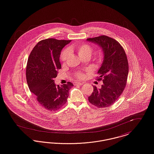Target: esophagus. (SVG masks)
Segmentation results:
<instances>
[{
	"label": "esophagus",
	"mask_w": 154,
	"mask_h": 154,
	"mask_svg": "<svg viewBox=\"0 0 154 154\" xmlns=\"http://www.w3.org/2000/svg\"><path fill=\"white\" fill-rule=\"evenodd\" d=\"M84 82H75V85H82L84 84Z\"/></svg>",
	"instance_id": "34e87169"
}]
</instances>
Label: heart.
Returning a JSON list of instances; mask_svg holds the SVG:
<instances>
[{
  "instance_id": "1",
  "label": "heart",
  "mask_w": 154,
  "mask_h": 154,
  "mask_svg": "<svg viewBox=\"0 0 154 154\" xmlns=\"http://www.w3.org/2000/svg\"><path fill=\"white\" fill-rule=\"evenodd\" d=\"M74 49L77 52L78 55L82 58L84 57H86V56H88L90 57L94 51L93 48L88 44L79 45L75 47ZM69 51H70V49H69V50L65 49L61 52L60 56V59L61 62H65L66 61V60L68 58L69 55ZM103 60H104V55L101 52L98 53L96 55V56L94 59V61L98 65L102 64ZM74 76L75 78H76L78 79H83L85 76V72L83 71H78L75 73Z\"/></svg>"
}]
</instances>
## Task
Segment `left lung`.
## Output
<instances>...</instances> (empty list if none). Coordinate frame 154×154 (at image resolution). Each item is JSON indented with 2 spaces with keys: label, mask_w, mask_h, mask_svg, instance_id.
I'll use <instances>...</instances> for the list:
<instances>
[{
  "label": "left lung",
  "mask_w": 154,
  "mask_h": 154,
  "mask_svg": "<svg viewBox=\"0 0 154 154\" xmlns=\"http://www.w3.org/2000/svg\"><path fill=\"white\" fill-rule=\"evenodd\" d=\"M98 45L103 52L104 60L98 71L97 80L103 81L101 88L94 86L89 102L98 108H106L113 104L125 89L129 65L125 52L115 39L105 35L87 39Z\"/></svg>",
  "instance_id": "left-lung-1"
}]
</instances>
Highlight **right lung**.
I'll list each match as a JSON object with an SVG mask.
<instances>
[{"mask_svg":"<svg viewBox=\"0 0 154 154\" xmlns=\"http://www.w3.org/2000/svg\"><path fill=\"white\" fill-rule=\"evenodd\" d=\"M71 40L49 38L38 42L28 58L26 76L30 91L36 95L38 103L49 111H57L67 102L70 82L59 86L54 83L61 68L60 52Z\"/></svg>","mask_w":154,"mask_h":154,"instance_id":"obj_1","label":"right lung"}]
</instances>
